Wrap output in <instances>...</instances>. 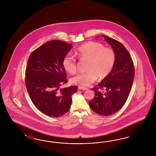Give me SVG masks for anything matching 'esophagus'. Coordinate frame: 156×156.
Returning <instances> with one entry per match:
<instances>
[{"label": "esophagus", "instance_id": "obj_1", "mask_svg": "<svg viewBox=\"0 0 156 156\" xmlns=\"http://www.w3.org/2000/svg\"><path fill=\"white\" fill-rule=\"evenodd\" d=\"M78 89H79V90H87V88H86V87H82V86H79L78 87Z\"/></svg>", "mask_w": 156, "mask_h": 156}]
</instances>
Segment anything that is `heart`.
<instances>
[{
  "mask_svg": "<svg viewBox=\"0 0 156 156\" xmlns=\"http://www.w3.org/2000/svg\"><path fill=\"white\" fill-rule=\"evenodd\" d=\"M76 54L81 60L87 61V70L78 74L71 79L72 83L88 86L97 80L104 79L112 71L116 60L115 52L112 48H106L104 44L95 42H88L78 47ZM76 58L70 55L64 57L62 65L71 74L76 71Z\"/></svg>",
  "mask_w": 156,
  "mask_h": 156,
  "instance_id": "obj_1",
  "label": "heart"
}]
</instances>
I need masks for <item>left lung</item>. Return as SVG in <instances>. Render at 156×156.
Returning a JSON list of instances; mask_svg holds the SVG:
<instances>
[{
  "mask_svg": "<svg viewBox=\"0 0 156 156\" xmlns=\"http://www.w3.org/2000/svg\"><path fill=\"white\" fill-rule=\"evenodd\" d=\"M101 37L115 52L116 60L112 71L98 85L105 93L93 88L94 98L89 106L95 113L108 116L117 113L125 104L132 89L134 68L131 56L121 43L104 35Z\"/></svg>",
  "mask_w": 156,
  "mask_h": 156,
  "instance_id": "obj_1",
  "label": "left lung"
}]
</instances>
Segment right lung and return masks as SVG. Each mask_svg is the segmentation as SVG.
Here are the masks:
<instances>
[{
	"mask_svg": "<svg viewBox=\"0 0 156 156\" xmlns=\"http://www.w3.org/2000/svg\"><path fill=\"white\" fill-rule=\"evenodd\" d=\"M72 48L71 44L52 40L37 48L28 58L26 89L35 106L50 117L66 114L71 106V96L77 91L76 86L59 89L67 82L62 61Z\"/></svg>",
	"mask_w": 156,
	"mask_h": 156,
	"instance_id": "obj_1",
	"label": "right lung"
}]
</instances>
